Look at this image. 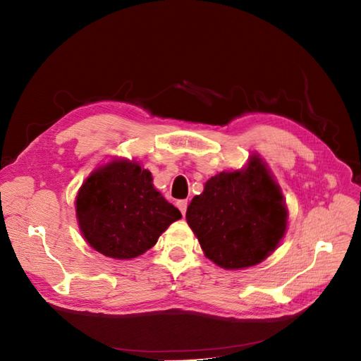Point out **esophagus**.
I'll use <instances>...</instances> for the list:
<instances>
[{
    "label": "esophagus",
    "mask_w": 361,
    "mask_h": 361,
    "mask_svg": "<svg viewBox=\"0 0 361 361\" xmlns=\"http://www.w3.org/2000/svg\"><path fill=\"white\" fill-rule=\"evenodd\" d=\"M178 207H179V211L182 212V215L185 216V214H187V207H188V202H187V200H179V202H178Z\"/></svg>",
    "instance_id": "obj_1"
}]
</instances>
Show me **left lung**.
I'll return each instance as SVG.
<instances>
[{
	"label": "left lung",
	"instance_id": "1",
	"mask_svg": "<svg viewBox=\"0 0 361 361\" xmlns=\"http://www.w3.org/2000/svg\"><path fill=\"white\" fill-rule=\"evenodd\" d=\"M288 211L279 185L253 157L244 171H223L204 183L187 209V221L214 264L253 267L286 232Z\"/></svg>",
	"mask_w": 361,
	"mask_h": 361
}]
</instances>
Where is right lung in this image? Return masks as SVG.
<instances>
[{"label":"right lung","instance_id":"right-lung-1","mask_svg":"<svg viewBox=\"0 0 361 361\" xmlns=\"http://www.w3.org/2000/svg\"><path fill=\"white\" fill-rule=\"evenodd\" d=\"M76 216L85 241L96 251L133 259L154 247L182 215L154 188L149 170L137 162L113 161L84 182Z\"/></svg>","mask_w":361,"mask_h":361}]
</instances>
